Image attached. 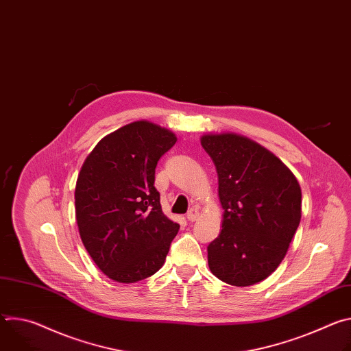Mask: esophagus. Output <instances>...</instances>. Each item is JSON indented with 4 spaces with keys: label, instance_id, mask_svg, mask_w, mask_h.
Returning a JSON list of instances; mask_svg holds the SVG:
<instances>
[{
    "label": "esophagus",
    "instance_id": "34e87169",
    "mask_svg": "<svg viewBox=\"0 0 351 351\" xmlns=\"http://www.w3.org/2000/svg\"><path fill=\"white\" fill-rule=\"evenodd\" d=\"M198 217H199V211H198L197 208H191V210L186 214V218H187V221H190V222L197 221Z\"/></svg>",
    "mask_w": 351,
    "mask_h": 351
}]
</instances>
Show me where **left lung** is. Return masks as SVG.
<instances>
[{"label": "left lung", "instance_id": "left-lung-1", "mask_svg": "<svg viewBox=\"0 0 351 351\" xmlns=\"http://www.w3.org/2000/svg\"><path fill=\"white\" fill-rule=\"evenodd\" d=\"M202 145L218 173L222 230L210 243L211 272L232 286L267 279L285 258L302 219V189L269 149L236 133H208Z\"/></svg>", "mask_w": 351, "mask_h": 351}]
</instances>
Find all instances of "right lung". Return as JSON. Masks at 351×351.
Returning <instances> with one entry per match:
<instances>
[{
  "label": "right lung",
  "instance_id": "obj_1",
  "mask_svg": "<svg viewBox=\"0 0 351 351\" xmlns=\"http://www.w3.org/2000/svg\"><path fill=\"white\" fill-rule=\"evenodd\" d=\"M176 136L136 121L99 140L75 189L76 222L87 253L110 279L134 283L164 265L179 225L162 213L156 167Z\"/></svg>",
  "mask_w": 351,
  "mask_h": 351
}]
</instances>
